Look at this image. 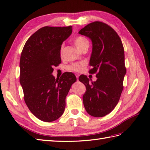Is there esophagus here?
<instances>
[{
    "label": "esophagus",
    "instance_id": "obj_1",
    "mask_svg": "<svg viewBox=\"0 0 150 150\" xmlns=\"http://www.w3.org/2000/svg\"><path fill=\"white\" fill-rule=\"evenodd\" d=\"M75 76H76V77H77V81H78L79 77V74H76V75H75Z\"/></svg>",
    "mask_w": 150,
    "mask_h": 150
}]
</instances>
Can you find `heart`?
Segmentation results:
<instances>
[{"mask_svg": "<svg viewBox=\"0 0 150 150\" xmlns=\"http://www.w3.org/2000/svg\"><path fill=\"white\" fill-rule=\"evenodd\" d=\"M73 43H74L75 46L77 47V48L79 50L81 51L85 46L89 45V40L84 37L78 36L77 37H75L74 40H73ZM60 52L62 53V49L60 50ZM84 66V62L73 63L68 67V69L70 71L79 72L82 71V69H83Z\"/></svg>", "mask_w": 150, "mask_h": 150, "instance_id": "obj_1", "label": "heart"}]
</instances>
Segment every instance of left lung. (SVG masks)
<instances>
[{"label": "left lung", "mask_w": 150, "mask_h": 150, "mask_svg": "<svg viewBox=\"0 0 150 150\" xmlns=\"http://www.w3.org/2000/svg\"><path fill=\"white\" fill-rule=\"evenodd\" d=\"M79 33L92 41L89 73H96L97 78L95 82H90L86 75L79 79L86 87L84 106L90 115L104 117L117 106L123 90L126 68L122 42L112 28L100 21L86 25Z\"/></svg>", "instance_id": "left-lung-1"}]
</instances>
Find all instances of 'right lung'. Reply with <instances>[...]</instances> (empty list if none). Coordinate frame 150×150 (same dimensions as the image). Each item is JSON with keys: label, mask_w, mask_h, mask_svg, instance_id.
I'll use <instances>...</instances> for the list:
<instances>
[{"label": "right lung", "mask_w": 150, "mask_h": 150, "mask_svg": "<svg viewBox=\"0 0 150 150\" xmlns=\"http://www.w3.org/2000/svg\"><path fill=\"white\" fill-rule=\"evenodd\" d=\"M72 33V26H45L25 43L20 59V83L24 99L30 111L44 122H52L63 114L66 97L77 81L66 72L59 79L52 75L53 67L61 63L60 48Z\"/></svg>", "instance_id": "add662e5"}]
</instances>
